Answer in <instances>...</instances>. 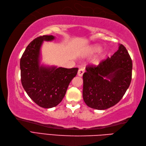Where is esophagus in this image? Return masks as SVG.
Returning a JSON list of instances; mask_svg holds the SVG:
<instances>
[{"mask_svg":"<svg viewBox=\"0 0 146 146\" xmlns=\"http://www.w3.org/2000/svg\"><path fill=\"white\" fill-rule=\"evenodd\" d=\"M84 72H85V69H84V68H80L78 71V75L80 76H82L83 75V74L84 73Z\"/></svg>","mask_w":146,"mask_h":146,"instance_id":"obj_1","label":"esophagus"}]
</instances>
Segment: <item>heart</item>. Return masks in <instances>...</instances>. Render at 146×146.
<instances>
[{"mask_svg": "<svg viewBox=\"0 0 146 146\" xmlns=\"http://www.w3.org/2000/svg\"><path fill=\"white\" fill-rule=\"evenodd\" d=\"M100 49V48L98 46H93V47L91 48V51L92 52H96V51H98Z\"/></svg>", "mask_w": 146, "mask_h": 146, "instance_id": "heart-1", "label": "heart"}]
</instances>
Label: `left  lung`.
I'll use <instances>...</instances> for the list:
<instances>
[{
    "label": "left lung",
    "instance_id": "8db88e82",
    "mask_svg": "<svg viewBox=\"0 0 146 146\" xmlns=\"http://www.w3.org/2000/svg\"><path fill=\"white\" fill-rule=\"evenodd\" d=\"M132 61L125 47L119 49L98 65L89 64L83 75V98L89 107L105 110L119 102L129 87Z\"/></svg>",
    "mask_w": 146,
    "mask_h": 146
}]
</instances>
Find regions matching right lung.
<instances>
[{"label": "right lung", "instance_id": "add662e5", "mask_svg": "<svg viewBox=\"0 0 146 146\" xmlns=\"http://www.w3.org/2000/svg\"><path fill=\"white\" fill-rule=\"evenodd\" d=\"M54 39L44 35L35 39L27 46L20 61L21 83L27 94L39 106L49 108L63 100L78 68L40 66V49L44 41Z\"/></svg>", "mask_w": 146, "mask_h": 146}]
</instances>
